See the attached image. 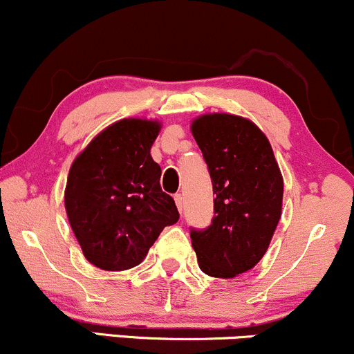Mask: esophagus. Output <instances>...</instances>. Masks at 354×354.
<instances>
[{"instance_id": "34e87169", "label": "esophagus", "mask_w": 354, "mask_h": 354, "mask_svg": "<svg viewBox=\"0 0 354 354\" xmlns=\"http://www.w3.org/2000/svg\"><path fill=\"white\" fill-rule=\"evenodd\" d=\"M174 198H176L177 209L182 212V209H184V196H182V194H176V196H174Z\"/></svg>"}]
</instances>
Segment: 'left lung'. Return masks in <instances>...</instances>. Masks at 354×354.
Masks as SVG:
<instances>
[{
	"instance_id": "1",
	"label": "left lung",
	"mask_w": 354,
	"mask_h": 354,
	"mask_svg": "<svg viewBox=\"0 0 354 354\" xmlns=\"http://www.w3.org/2000/svg\"><path fill=\"white\" fill-rule=\"evenodd\" d=\"M207 164L212 224L192 229L198 268L212 277H236L263 259L281 219L284 182L268 137L248 118L207 113L190 125Z\"/></svg>"
}]
</instances>
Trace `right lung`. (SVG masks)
Returning a JSON list of instances; mask_svg holds the SVG:
<instances>
[{"label": "right lung", "mask_w": 354, "mask_h": 354, "mask_svg": "<svg viewBox=\"0 0 354 354\" xmlns=\"http://www.w3.org/2000/svg\"><path fill=\"white\" fill-rule=\"evenodd\" d=\"M158 132L156 120L115 122L70 167L66 216L83 256L97 268H135L165 225L178 221L176 202L160 187V165L150 156Z\"/></svg>", "instance_id": "obj_1"}]
</instances>
